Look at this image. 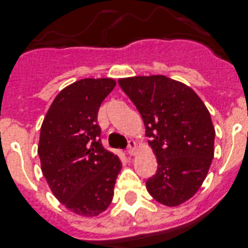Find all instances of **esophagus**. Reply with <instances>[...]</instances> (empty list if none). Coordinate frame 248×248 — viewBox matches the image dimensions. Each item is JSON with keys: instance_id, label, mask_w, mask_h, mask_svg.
I'll return each mask as SVG.
<instances>
[{"instance_id": "1", "label": "esophagus", "mask_w": 248, "mask_h": 248, "mask_svg": "<svg viewBox=\"0 0 248 248\" xmlns=\"http://www.w3.org/2000/svg\"><path fill=\"white\" fill-rule=\"evenodd\" d=\"M136 142H135L134 140H130L128 141V146H127V154L128 155H135V153H136Z\"/></svg>"}]
</instances>
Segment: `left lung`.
I'll return each instance as SVG.
<instances>
[{
    "label": "left lung",
    "instance_id": "8db88e82",
    "mask_svg": "<svg viewBox=\"0 0 248 248\" xmlns=\"http://www.w3.org/2000/svg\"><path fill=\"white\" fill-rule=\"evenodd\" d=\"M118 84L140 112L157 159L147 191L168 207L183 204L199 190L213 160L209 111L190 87L165 76L121 78Z\"/></svg>",
    "mask_w": 248,
    "mask_h": 248
}]
</instances>
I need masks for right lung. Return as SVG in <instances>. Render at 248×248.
Instances as JSON below:
<instances>
[{
	"mask_svg": "<svg viewBox=\"0 0 248 248\" xmlns=\"http://www.w3.org/2000/svg\"><path fill=\"white\" fill-rule=\"evenodd\" d=\"M112 78H84L55 97L40 130L41 171L55 198L70 212L95 217L113 198L122 164L101 142L97 114L113 91Z\"/></svg>",
	"mask_w": 248,
	"mask_h": 248,
	"instance_id": "1",
	"label": "right lung"
}]
</instances>
